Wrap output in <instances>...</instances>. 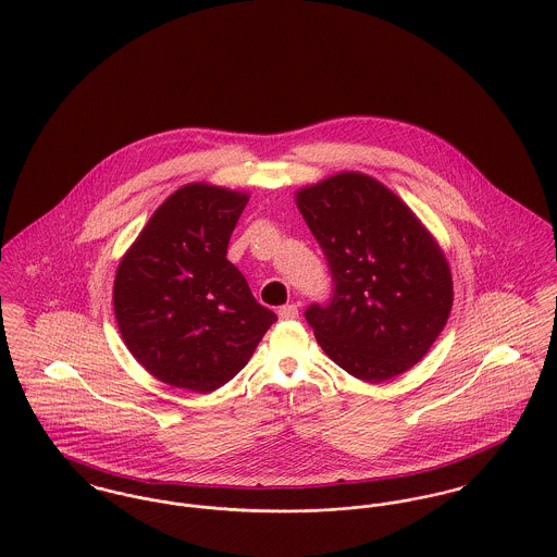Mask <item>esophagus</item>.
<instances>
[{
  "instance_id": "34e87169",
  "label": "esophagus",
  "mask_w": 557,
  "mask_h": 557,
  "mask_svg": "<svg viewBox=\"0 0 557 557\" xmlns=\"http://www.w3.org/2000/svg\"><path fill=\"white\" fill-rule=\"evenodd\" d=\"M278 318L289 321V319L298 318V307L296 305H285L278 309Z\"/></svg>"
}]
</instances>
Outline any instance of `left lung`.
Wrapping results in <instances>:
<instances>
[{"instance_id": "left-lung-1", "label": "left lung", "mask_w": 557, "mask_h": 557, "mask_svg": "<svg viewBox=\"0 0 557 557\" xmlns=\"http://www.w3.org/2000/svg\"><path fill=\"white\" fill-rule=\"evenodd\" d=\"M296 206L334 278L332 302L305 313L325 356L371 384L409 371L453 311L440 242L386 184L360 171L298 188Z\"/></svg>"}]
</instances>
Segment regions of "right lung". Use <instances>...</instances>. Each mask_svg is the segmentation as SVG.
Wrapping results in <instances>:
<instances>
[{
	"label": "right lung",
	"instance_id": "add662e5",
	"mask_svg": "<svg viewBox=\"0 0 557 557\" xmlns=\"http://www.w3.org/2000/svg\"><path fill=\"white\" fill-rule=\"evenodd\" d=\"M250 195L208 182L171 193L122 255L113 311L135 360L159 382L212 393L234 380L276 321L227 246Z\"/></svg>",
	"mask_w": 557,
	"mask_h": 557
}]
</instances>
